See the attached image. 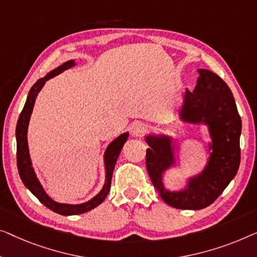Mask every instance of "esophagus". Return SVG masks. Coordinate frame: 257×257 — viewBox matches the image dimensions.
<instances>
[{
  "mask_svg": "<svg viewBox=\"0 0 257 257\" xmlns=\"http://www.w3.org/2000/svg\"><path fill=\"white\" fill-rule=\"evenodd\" d=\"M146 130H147L146 125H144L143 123H140V122H137V123L133 125L132 133H133L134 136H141V135H143L144 133H146Z\"/></svg>",
  "mask_w": 257,
  "mask_h": 257,
  "instance_id": "obj_1",
  "label": "esophagus"
}]
</instances>
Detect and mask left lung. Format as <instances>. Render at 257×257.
<instances>
[{
  "label": "left lung",
  "instance_id": "1",
  "mask_svg": "<svg viewBox=\"0 0 257 257\" xmlns=\"http://www.w3.org/2000/svg\"><path fill=\"white\" fill-rule=\"evenodd\" d=\"M199 78L193 92L186 89L179 110L182 121L204 123L208 127L212 143L208 162L202 172L189 179L180 191L166 190L163 173L176 163L172 137L146 136V164L151 182L162 199L179 209H201L214 202L235 177L240 165L241 117L230 89L218 74L198 70Z\"/></svg>",
  "mask_w": 257,
  "mask_h": 257
}]
</instances>
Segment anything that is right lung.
Wrapping results in <instances>:
<instances>
[{
  "instance_id": "add662e5",
  "label": "right lung",
  "mask_w": 257,
  "mask_h": 257,
  "mask_svg": "<svg viewBox=\"0 0 257 257\" xmlns=\"http://www.w3.org/2000/svg\"><path fill=\"white\" fill-rule=\"evenodd\" d=\"M75 65L74 60H68L66 63H64L60 66H58L55 70L50 72L45 75L44 78H41L37 82L32 86L30 92L28 94L27 101H25L24 108L22 110V113L19 117L16 125V141H17V168H19L20 177L22 182L25 185L27 189L30 190V192L37 198V199L42 202L43 205H45L46 207L51 209V211L58 213L61 215H74V214H82V213L91 211V209L95 208L96 206H99L101 202L106 199L108 192L110 189V183H111V176H113V171L116 164V161L118 158V155L121 153L122 147L127 141L129 134L124 133L115 139L111 142L108 148L104 151V168H106V180H104V185L102 190L96 194L95 197L92 198L91 200L84 204L79 205H71V204H60L52 200L46 192L43 189V186L39 183V180L36 176L35 170L32 168V163L30 160V154H29V147H28V125L29 121H30V116L34 109V104L37 97L38 93L41 92L43 86L49 79L56 77L61 72H64L67 68L73 67Z\"/></svg>"
}]
</instances>
